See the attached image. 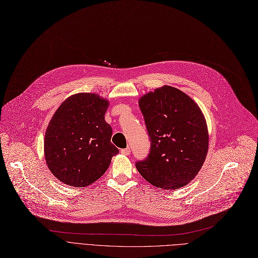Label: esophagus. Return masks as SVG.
<instances>
[{
    "instance_id": "obj_1",
    "label": "esophagus",
    "mask_w": 258,
    "mask_h": 258,
    "mask_svg": "<svg viewBox=\"0 0 258 258\" xmlns=\"http://www.w3.org/2000/svg\"><path fill=\"white\" fill-rule=\"evenodd\" d=\"M121 153L123 154V155H130V153H131V149L130 148H126V149H122L121 150Z\"/></svg>"
}]
</instances>
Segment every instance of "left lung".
Segmentation results:
<instances>
[{
	"label": "left lung",
	"mask_w": 258,
	"mask_h": 258,
	"mask_svg": "<svg viewBox=\"0 0 258 258\" xmlns=\"http://www.w3.org/2000/svg\"><path fill=\"white\" fill-rule=\"evenodd\" d=\"M151 150L135 166L155 187L177 189L201 170L209 149L208 127L201 108L184 92L164 86L143 96Z\"/></svg>",
	"instance_id": "left-lung-1"
}]
</instances>
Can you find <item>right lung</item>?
<instances>
[{
	"instance_id": "obj_1",
	"label": "right lung",
	"mask_w": 258,
	"mask_h": 258,
	"mask_svg": "<svg viewBox=\"0 0 258 258\" xmlns=\"http://www.w3.org/2000/svg\"><path fill=\"white\" fill-rule=\"evenodd\" d=\"M108 101L96 94L70 96L54 112L44 140L46 164L58 181L86 187L107 170L118 153L104 115Z\"/></svg>"
}]
</instances>
